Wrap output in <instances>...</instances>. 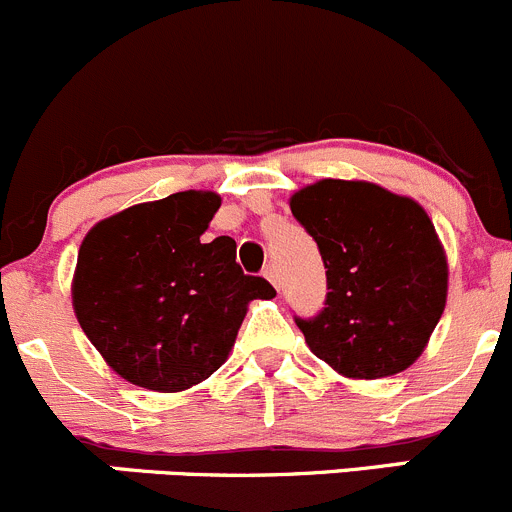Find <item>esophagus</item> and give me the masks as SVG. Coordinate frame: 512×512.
Listing matches in <instances>:
<instances>
[{"mask_svg":"<svg viewBox=\"0 0 512 512\" xmlns=\"http://www.w3.org/2000/svg\"><path fill=\"white\" fill-rule=\"evenodd\" d=\"M262 275H265L267 280L272 282V285L280 287V277H277V267H275V265H267V267H265V272H262Z\"/></svg>","mask_w":512,"mask_h":512,"instance_id":"obj_1","label":"esophagus"}]
</instances>
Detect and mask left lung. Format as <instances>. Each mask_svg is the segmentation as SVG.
I'll return each mask as SVG.
<instances>
[{
	"label": "left lung",
	"instance_id": "left-lung-1",
	"mask_svg": "<svg viewBox=\"0 0 512 512\" xmlns=\"http://www.w3.org/2000/svg\"><path fill=\"white\" fill-rule=\"evenodd\" d=\"M317 242L325 307L295 315L307 345L347 377H388L413 365L448 295V262L418 202L370 182L322 180L290 200Z\"/></svg>",
	"mask_w": 512,
	"mask_h": 512
}]
</instances>
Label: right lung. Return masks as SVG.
Listing matches in <instances>:
<instances>
[{
    "label": "right lung",
    "mask_w": 512,
    "mask_h": 512,
    "mask_svg": "<svg viewBox=\"0 0 512 512\" xmlns=\"http://www.w3.org/2000/svg\"><path fill=\"white\" fill-rule=\"evenodd\" d=\"M220 207L212 192H177L102 220L84 237L74 312L117 375L160 393L207 380L230 355L247 302L270 300L245 275L235 240H202Z\"/></svg>",
    "instance_id": "add662e5"
}]
</instances>
